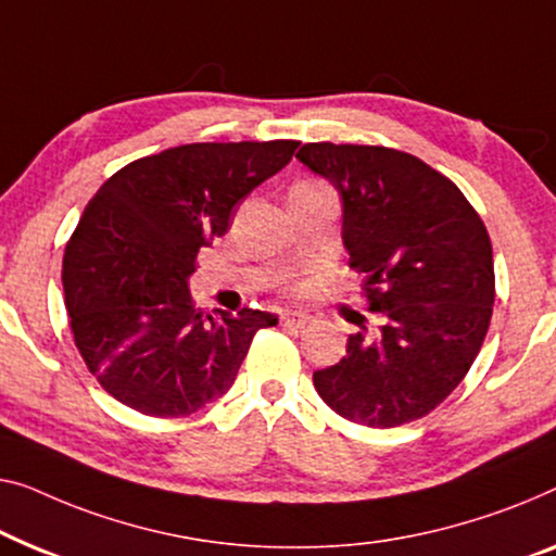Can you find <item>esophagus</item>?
Segmentation results:
<instances>
[{"instance_id": "1", "label": "esophagus", "mask_w": 556, "mask_h": 556, "mask_svg": "<svg viewBox=\"0 0 556 556\" xmlns=\"http://www.w3.org/2000/svg\"><path fill=\"white\" fill-rule=\"evenodd\" d=\"M311 320H313V318L308 316V313H298V311H286V313H280V324H283V326L303 328V326H308Z\"/></svg>"}]
</instances>
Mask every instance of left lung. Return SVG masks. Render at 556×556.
<instances>
[{"mask_svg": "<svg viewBox=\"0 0 556 556\" xmlns=\"http://www.w3.org/2000/svg\"><path fill=\"white\" fill-rule=\"evenodd\" d=\"M298 160L343 203L349 265L378 324L313 374L338 416L391 429L431 414L484 343L494 305L492 240L456 185L408 152L308 142Z\"/></svg>", "mask_w": 556, "mask_h": 556, "instance_id": "obj_1", "label": "left lung"}]
</instances>
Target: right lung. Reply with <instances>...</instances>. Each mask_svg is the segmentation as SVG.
I'll use <instances>...</instances> for the list:
<instances>
[{"mask_svg":"<svg viewBox=\"0 0 556 556\" xmlns=\"http://www.w3.org/2000/svg\"><path fill=\"white\" fill-rule=\"evenodd\" d=\"M295 148L180 144L125 165L87 203L64 248V305L79 356L119 404L157 418L200 412L228 393L253 336L278 324L265 311L195 308L188 278Z\"/></svg>","mask_w":556,"mask_h":556,"instance_id":"right-lung-1","label":"right lung"}]
</instances>
